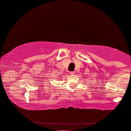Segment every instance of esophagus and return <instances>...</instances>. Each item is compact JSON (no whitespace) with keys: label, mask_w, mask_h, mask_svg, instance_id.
Returning <instances> with one entry per match:
<instances>
[{"label":"esophagus","mask_w":131,"mask_h":131,"mask_svg":"<svg viewBox=\"0 0 131 131\" xmlns=\"http://www.w3.org/2000/svg\"><path fill=\"white\" fill-rule=\"evenodd\" d=\"M70 74H71V75H74V74H75V72L74 71L70 72Z\"/></svg>","instance_id":"34e87169"}]
</instances>
